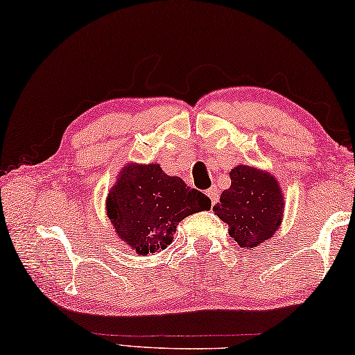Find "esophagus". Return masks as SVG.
I'll list each match as a JSON object with an SVG mask.
<instances>
[{
  "label": "esophagus",
  "instance_id": "esophagus-1",
  "mask_svg": "<svg viewBox=\"0 0 355 355\" xmlns=\"http://www.w3.org/2000/svg\"><path fill=\"white\" fill-rule=\"evenodd\" d=\"M206 195L209 196V198H211L212 205H216V202L218 201V189L216 187V185H212V187L206 191Z\"/></svg>",
  "mask_w": 355,
  "mask_h": 355
}]
</instances>
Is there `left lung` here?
<instances>
[{
  "label": "left lung",
  "instance_id": "obj_1",
  "mask_svg": "<svg viewBox=\"0 0 355 355\" xmlns=\"http://www.w3.org/2000/svg\"><path fill=\"white\" fill-rule=\"evenodd\" d=\"M231 185L214 206L216 216L230 228V237L242 248H254L269 241L280 228L284 196L280 182L269 171L237 165L230 173Z\"/></svg>",
  "mask_w": 355,
  "mask_h": 355
}]
</instances>
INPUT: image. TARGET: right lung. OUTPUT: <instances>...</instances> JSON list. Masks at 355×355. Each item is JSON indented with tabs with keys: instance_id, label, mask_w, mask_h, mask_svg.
<instances>
[{
	"instance_id": "obj_1",
	"label": "right lung",
	"mask_w": 355,
	"mask_h": 355,
	"mask_svg": "<svg viewBox=\"0 0 355 355\" xmlns=\"http://www.w3.org/2000/svg\"><path fill=\"white\" fill-rule=\"evenodd\" d=\"M209 209L211 200L181 178L168 176L159 164L137 162L121 168L105 201L116 234L143 257L165 250L179 222Z\"/></svg>"
}]
</instances>
